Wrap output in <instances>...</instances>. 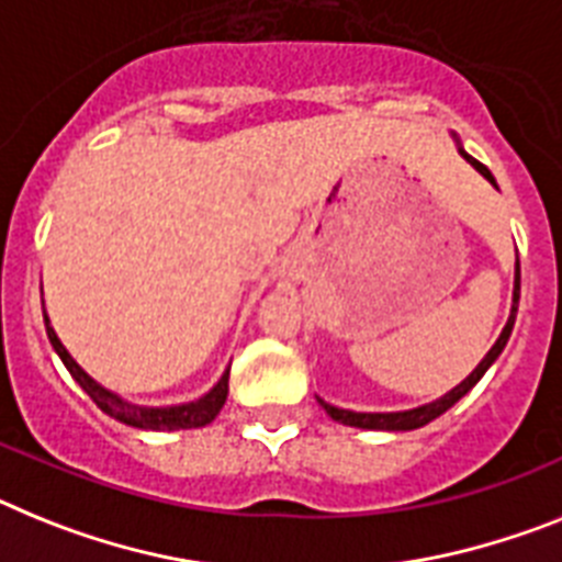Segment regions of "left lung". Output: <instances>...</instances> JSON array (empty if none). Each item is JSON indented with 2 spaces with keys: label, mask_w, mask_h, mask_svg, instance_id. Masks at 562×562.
<instances>
[{
  "label": "left lung",
  "mask_w": 562,
  "mask_h": 562,
  "mask_svg": "<svg viewBox=\"0 0 562 562\" xmlns=\"http://www.w3.org/2000/svg\"><path fill=\"white\" fill-rule=\"evenodd\" d=\"M452 140H456V146H458V155H461V158L467 160V164H470L472 169H475V172L484 175V178L490 180L492 187L497 189V183H495V178H492L490 169H486V166L481 164V160H475L470 153H467V149H463L461 138H458L456 133H452ZM517 300H520V262H515V288H512V308H509V319H506V325H504V330H501V336H497V339H495V345H492V348H490V353H486L484 359L477 362V368L472 370V373L467 375V379H463L461 384H456V387H452L450 393H443L441 398H436V402L422 404V407H413V409H396V413H356V409L334 407V404L322 402L319 396H316V402L322 404V409H325V413H328V416L334 418V422L348 424V427L384 429V432H407V429L424 427V424H429V422H432V418L443 416V413H447V409H450L452 404L458 402V398L467 396V393H470V390L475 387L477 382H481V375H484L486 370H490L492 364H495L497 356L504 353L506 341H509V336H512V328H515Z\"/></svg>",
  "instance_id": "1"
}]
</instances>
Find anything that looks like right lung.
I'll return each instance as SVG.
<instances>
[{"mask_svg":"<svg viewBox=\"0 0 562 562\" xmlns=\"http://www.w3.org/2000/svg\"><path fill=\"white\" fill-rule=\"evenodd\" d=\"M45 328H47V339H50L53 350H56L58 359L65 362V368L70 370L72 379H76L87 396L99 404L106 416L115 418V422L130 424V427H138V429H169V432H172V429H194V427H206V424H212L214 418H217V413L223 409V404H226L228 368H232V364L223 370L221 382L214 384L209 393L194 398V402L169 404V407H146V404L126 402L124 396H119V393H112V390H106L104 384L95 382V379H92V375L87 373L76 359H72L70 350L61 345V339H58L56 330H53L50 316L47 314H45Z\"/></svg>","mask_w":562,"mask_h":562,"instance_id":"right-lung-1","label":"right lung"}]
</instances>
